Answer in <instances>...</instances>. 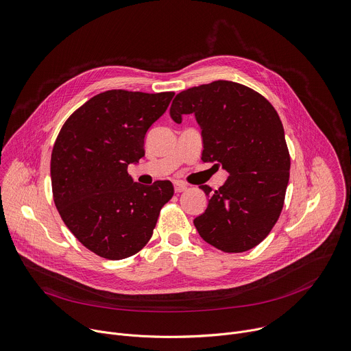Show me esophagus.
<instances>
[{
	"label": "esophagus",
	"instance_id": "obj_1",
	"mask_svg": "<svg viewBox=\"0 0 351 351\" xmlns=\"http://www.w3.org/2000/svg\"><path fill=\"white\" fill-rule=\"evenodd\" d=\"M173 187H175V191H176V193H182V191H186V190H187V184L183 183V182H175V183H173Z\"/></svg>",
	"mask_w": 351,
	"mask_h": 351
}]
</instances>
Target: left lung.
<instances>
[{"mask_svg": "<svg viewBox=\"0 0 351 351\" xmlns=\"http://www.w3.org/2000/svg\"><path fill=\"white\" fill-rule=\"evenodd\" d=\"M171 118L194 114L203 136L204 162L228 173L194 226L207 243L225 253H243L260 244L276 223L289 183L290 156L285 130L265 97L247 86L215 80L179 93Z\"/></svg>", "mask_w": 351, "mask_h": 351, "instance_id": "8db88e82", "label": "left lung"}]
</instances>
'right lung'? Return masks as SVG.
Here are the masks:
<instances>
[{
	"label": "right lung",
	"instance_id": "obj_1",
	"mask_svg": "<svg viewBox=\"0 0 351 351\" xmlns=\"http://www.w3.org/2000/svg\"><path fill=\"white\" fill-rule=\"evenodd\" d=\"M175 93L108 90L90 98L64 123L51 154L56 207L94 254L123 260L153 236L173 195L169 180L133 182L129 164L144 157V137Z\"/></svg>",
	"mask_w": 351,
	"mask_h": 351
}]
</instances>
